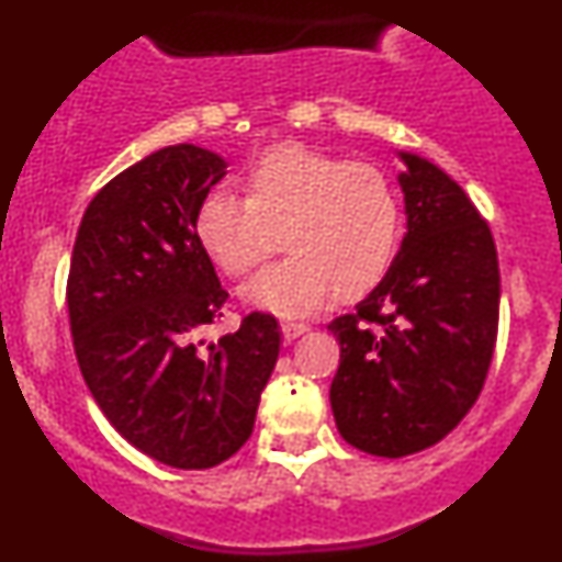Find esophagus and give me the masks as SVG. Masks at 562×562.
<instances>
[{"instance_id": "obj_1", "label": "esophagus", "mask_w": 562, "mask_h": 562, "mask_svg": "<svg viewBox=\"0 0 562 562\" xmlns=\"http://www.w3.org/2000/svg\"><path fill=\"white\" fill-rule=\"evenodd\" d=\"M308 330L306 322H293V319H285L282 322V333H285V338H299Z\"/></svg>"}]
</instances>
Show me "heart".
I'll return each instance as SVG.
<instances>
[{
	"mask_svg": "<svg viewBox=\"0 0 562 562\" xmlns=\"http://www.w3.org/2000/svg\"><path fill=\"white\" fill-rule=\"evenodd\" d=\"M245 198L211 192L195 211V240L227 277H243L274 250L285 259L245 288L280 314H308L327 299H364L389 274L402 235V203L383 169L288 142L243 171Z\"/></svg>",
	"mask_w": 562,
	"mask_h": 562,
	"instance_id": "heart-1",
	"label": "heart"
}]
</instances>
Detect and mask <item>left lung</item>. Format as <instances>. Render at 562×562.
I'll return each instance as SVG.
<instances>
[{
  "instance_id": "obj_1",
  "label": "left lung",
  "mask_w": 562,
  "mask_h": 562,
  "mask_svg": "<svg viewBox=\"0 0 562 562\" xmlns=\"http://www.w3.org/2000/svg\"><path fill=\"white\" fill-rule=\"evenodd\" d=\"M406 235L383 282L335 317V425L351 447L406 457L475 404L499 327V261L473 200L430 160L402 153Z\"/></svg>"
}]
</instances>
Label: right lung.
Instances as JSON below:
<instances>
[{"instance_id": "right-lung-1", "label": "right lung", "mask_w": 562, "mask_h": 562, "mask_svg": "<svg viewBox=\"0 0 562 562\" xmlns=\"http://www.w3.org/2000/svg\"><path fill=\"white\" fill-rule=\"evenodd\" d=\"M224 169L195 145L128 166L83 211L70 256V333L94 402L134 449L179 470L240 451L280 353L263 312L218 344L203 338L229 293L192 222Z\"/></svg>"}]
</instances>
